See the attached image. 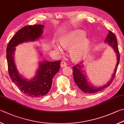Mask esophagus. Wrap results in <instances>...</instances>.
Returning a JSON list of instances; mask_svg holds the SVG:
<instances>
[{
    "label": "esophagus",
    "instance_id": "esophagus-1",
    "mask_svg": "<svg viewBox=\"0 0 124 124\" xmlns=\"http://www.w3.org/2000/svg\"><path fill=\"white\" fill-rule=\"evenodd\" d=\"M67 65V63L64 61H62L61 63V66L62 67H64L65 66H66Z\"/></svg>",
    "mask_w": 124,
    "mask_h": 124
}]
</instances>
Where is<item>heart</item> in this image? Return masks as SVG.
<instances>
[{"label":"heart","instance_id":"1","mask_svg":"<svg viewBox=\"0 0 124 124\" xmlns=\"http://www.w3.org/2000/svg\"><path fill=\"white\" fill-rule=\"evenodd\" d=\"M85 33L81 31H75L66 36L61 39V45L64 48L70 49V54L74 60H78L84 57L90 48V42L87 39H84ZM56 50L61 52V47L57 46Z\"/></svg>","mask_w":124,"mask_h":124}]
</instances>
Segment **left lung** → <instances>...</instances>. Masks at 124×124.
Returning a JSON list of instances; mask_svg holds the SVG:
<instances>
[{"mask_svg":"<svg viewBox=\"0 0 124 124\" xmlns=\"http://www.w3.org/2000/svg\"><path fill=\"white\" fill-rule=\"evenodd\" d=\"M105 41V42H107L109 44L111 45V46L113 48L114 50L115 51L116 53V54L117 57V63L116 67L115 70L114 71V73L113 74V76H112L111 80H110L107 84H106L104 85H103L102 87H100L98 88H94L92 86H89L87 82V80L86 78H85V75L83 74L82 63H78V64H76L75 66L73 67L74 81H75V84L78 85V87L82 91L85 92V93L92 94L96 93V92H100L104 89L106 88L107 87L111 85L114 77H115L116 76L117 68H118L119 61H120V54H119L118 43H117V40L116 35H114L111 31L109 30L108 34L107 35Z\"/></svg>","mask_w":124,"mask_h":124,"instance_id":"1","label":"left lung"}]
</instances>
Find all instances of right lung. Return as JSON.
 Wrapping results in <instances>:
<instances>
[{
  "mask_svg": "<svg viewBox=\"0 0 124 124\" xmlns=\"http://www.w3.org/2000/svg\"><path fill=\"white\" fill-rule=\"evenodd\" d=\"M42 25L35 24L23 27L16 33L8 44L6 48L8 71L11 79L21 92L32 98L42 97L48 93L52 86L53 78L60 69L61 61H43L36 75L30 81H27L20 76L16 68L13 60L15 47L22 43L34 41L41 36Z\"/></svg>",
  "mask_w": 124,
  "mask_h": 124,
  "instance_id": "obj_1",
  "label": "right lung"
}]
</instances>
